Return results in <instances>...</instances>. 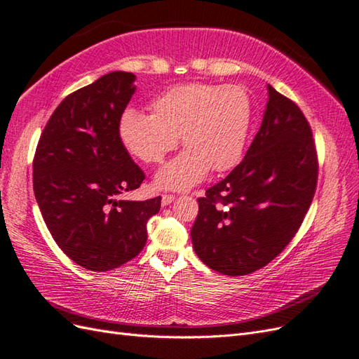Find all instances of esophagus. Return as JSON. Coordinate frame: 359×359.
<instances>
[{
	"mask_svg": "<svg viewBox=\"0 0 359 359\" xmlns=\"http://www.w3.org/2000/svg\"><path fill=\"white\" fill-rule=\"evenodd\" d=\"M173 199H175V195H168V194H165V195L161 196V204L163 205H169Z\"/></svg>",
	"mask_w": 359,
	"mask_h": 359,
	"instance_id": "34e87169",
	"label": "esophagus"
}]
</instances>
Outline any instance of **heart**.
<instances>
[{"label": "heart", "mask_w": 359, "mask_h": 359, "mask_svg": "<svg viewBox=\"0 0 359 359\" xmlns=\"http://www.w3.org/2000/svg\"><path fill=\"white\" fill-rule=\"evenodd\" d=\"M152 114L129 108L121 114L118 135L126 149L147 164H158L181 143L178 156L158 170L155 184L184 190L207 172H225L239 163L251 123V103L241 86L186 83L164 91Z\"/></svg>", "instance_id": "obj_1"}]
</instances>
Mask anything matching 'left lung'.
Segmentation results:
<instances>
[{
  "instance_id": "1",
  "label": "left lung",
  "mask_w": 359,
  "mask_h": 359,
  "mask_svg": "<svg viewBox=\"0 0 359 359\" xmlns=\"http://www.w3.org/2000/svg\"><path fill=\"white\" fill-rule=\"evenodd\" d=\"M268 94L245 158L198 198L194 248L208 268L225 276L251 274L280 255L316 195L318 155L309 121L271 85Z\"/></svg>"
}]
</instances>
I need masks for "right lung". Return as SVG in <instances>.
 Returning a JSON list of instances; mask_svg holds the SVG:
<instances>
[{
    "instance_id": "obj_1",
    "label": "right lung",
    "mask_w": 359,
    "mask_h": 359,
    "mask_svg": "<svg viewBox=\"0 0 359 359\" xmlns=\"http://www.w3.org/2000/svg\"><path fill=\"white\" fill-rule=\"evenodd\" d=\"M133 73L114 72L77 90L51 114L33 158V190L43 221L65 255L91 271L134 259L161 196L125 201L146 178L118 135L133 97Z\"/></svg>"
}]
</instances>
